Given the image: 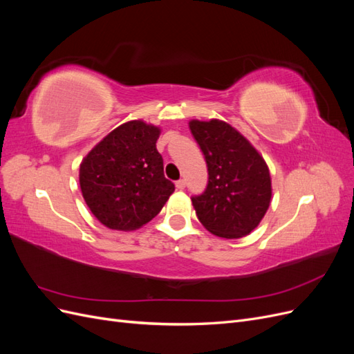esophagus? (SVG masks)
Returning a JSON list of instances; mask_svg holds the SVG:
<instances>
[{
	"instance_id": "34e87169",
	"label": "esophagus",
	"mask_w": 354,
	"mask_h": 354,
	"mask_svg": "<svg viewBox=\"0 0 354 354\" xmlns=\"http://www.w3.org/2000/svg\"><path fill=\"white\" fill-rule=\"evenodd\" d=\"M176 187L177 189H185L186 187V181L185 180H178V181H176Z\"/></svg>"
}]
</instances>
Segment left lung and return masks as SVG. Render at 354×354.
I'll return each mask as SVG.
<instances>
[{
    "mask_svg": "<svg viewBox=\"0 0 354 354\" xmlns=\"http://www.w3.org/2000/svg\"><path fill=\"white\" fill-rule=\"evenodd\" d=\"M189 128L208 167L205 192L192 198L199 221L218 238L246 236L259 226L270 205L269 167L227 122L192 120Z\"/></svg>",
    "mask_w": 354,
    "mask_h": 354,
    "instance_id": "1",
    "label": "left lung"
}]
</instances>
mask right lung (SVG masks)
<instances>
[{"instance_id":"add662e5","label":"right lung","mask_w":354,"mask_h":354,"mask_svg":"<svg viewBox=\"0 0 354 354\" xmlns=\"http://www.w3.org/2000/svg\"><path fill=\"white\" fill-rule=\"evenodd\" d=\"M160 128L128 121L95 145L80 165L85 203L103 226L130 232L156 217L174 192L156 149Z\"/></svg>"}]
</instances>
